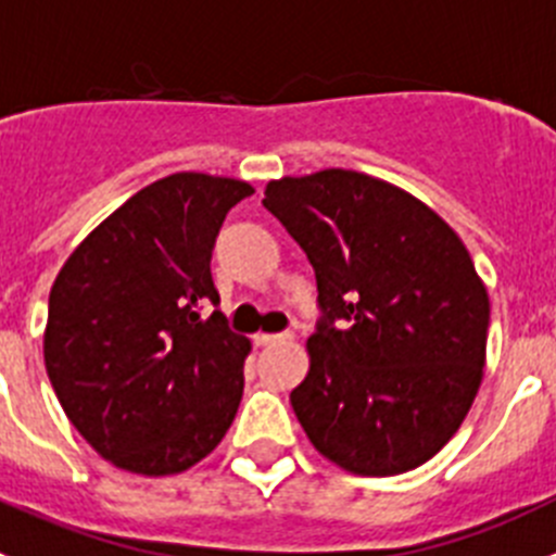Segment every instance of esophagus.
Returning <instances> with one entry per match:
<instances>
[{
  "label": "esophagus",
  "mask_w": 556,
  "mask_h": 556,
  "mask_svg": "<svg viewBox=\"0 0 556 556\" xmlns=\"http://www.w3.org/2000/svg\"><path fill=\"white\" fill-rule=\"evenodd\" d=\"M282 340H290V332H274V334L257 332L254 334V343H257V346H274V343H282Z\"/></svg>",
  "instance_id": "esophagus-1"
}]
</instances>
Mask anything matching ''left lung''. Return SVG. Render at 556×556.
I'll list each match as a JSON object with an SVG mask.
<instances>
[{"mask_svg": "<svg viewBox=\"0 0 556 556\" xmlns=\"http://www.w3.org/2000/svg\"><path fill=\"white\" fill-rule=\"evenodd\" d=\"M307 254L321 318L290 404L343 471L393 477L446 446L482 384L490 302L457 232L396 185L346 168L266 185Z\"/></svg>", "mask_w": 556, "mask_h": 556, "instance_id": "left-lung-1", "label": "left lung"}]
</instances>
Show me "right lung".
Returning a JSON list of instances; mask_svg holds the SVG:
<instances>
[{"label": "right lung", "mask_w": 556, "mask_h": 556, "mask_svg": "<svg viewBox=\"0 0 556 556\" xmlns=\"http://www.w3.org/2000/svg\"><path fill=\"white\" fill-rule=\"evenodd\" d=\"M254 188L179 172L104 218L49 293L43 359L60 407L104 459L166 477L222 443L243 396L249 343L216 307L210 257Z\"/></svg>", "instance_id": "add662e5"}]
</instances>
